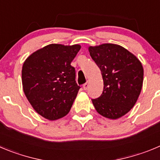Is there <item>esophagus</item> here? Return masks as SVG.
Returning a JSON list of instances; mask_svg holds the SVG:
<instances>
[{
  "instance_id": "esophagus-1",
  "label": "esophagus",
  "mask_w": 160,
  "mask_h": 160,
  "mask_svg": "<svg viewBox=\"0 0 160 160\" xmlns=\"http://www.w3.org/2000/svg\"><path fill=\"white\" fill-rule=\"evenodd\" d=\"M88 87H89V82H86L84 85H83V89H84L85 90H86L88 89Z\"/></svg>"
}]
</instances>
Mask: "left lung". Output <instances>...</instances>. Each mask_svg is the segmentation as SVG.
Wrapping results in <instances>:
<instances>
[{"instance_id":"left-lung-1","label":"left lung","mask_w":160,"mask_h":160,"mask_svg":"<svg viewBox=\"0 0 160 160\" xmlns=\"http://www.w3.org/2000/svg\"><path fill=\"white\" fill-rule=\"evenodd\" d=\"M89 51L100 68L104 82L102 95L92 99L95 109L109 119L120 118L131 110L140 96L143 66L133 54L120 45L90 46Z\"/></svg>"}]
</instances>
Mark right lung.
Returning a JSON list of instances; mask_svg holds the SVG:
<instances>
[{
	"mask_svg": "<svg viewBox=\"0 0 160 160\" xmlns=\"http://www.w3.org/2000/svg\"><path fill=\"white\" fill-rule=\"evenodd\" d=\"M81 46L52 43L35 51L23 62L22 84L26 98L42 117L55 121L70 112L80 86L70 65Z\"/></svg>",
	"mask_w": 160,
	"mask_h": 160,
	"instance_id": "add662e5",
	"label": "right lung"
}]
</instances>
